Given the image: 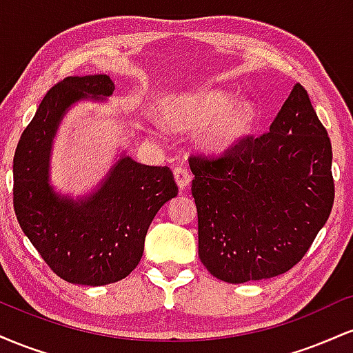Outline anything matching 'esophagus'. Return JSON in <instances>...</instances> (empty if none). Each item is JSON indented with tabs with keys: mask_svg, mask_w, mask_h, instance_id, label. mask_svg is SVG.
<instances>
[{
	"mask_svg": "<svg viewBox=\"0 0 353 353\" xmlns=\"http://www.w3.org/2000/svg\"><path fill=\"white\" fill-rule=\"evenodd\" d=\"M174 179H176L177 185H179L181 189L188 188L189 182H190V172L185 168H182V165H179V168L174 169Z\"/></svg>",
	"mask_w": 353,
	"mask_h": 353,
	"instance_id": "1",
	"label": "esophagus"
}]
</instances>
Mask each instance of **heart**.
Masks as SVG:
<instances>
[{
  "mask_svg": "<svg viewBox=\"0 0 353 353\" xmlns=\"http://www.w3.org/2000/svg\"><path fill=\"white\" fill-rule=\"evenodd\" d=\"M239 98L229 91H201L188 94L179 103V117L190 125H204L219 119L205 134V144L224 151L236 144L252 128L255 109L250 104L237 106Z\"/></svg>",
  "mask_w": 353,
  "mask_h": 353,
  "instance_id": "b5f03b06",
  "label": "heart"
}]
</instances>
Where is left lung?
Returning a JSON list of instances; mask_svg holds the SVG:
<instances>
[{
    "label": "left lung",
    "instance_id": "8db88e82",
    "mask_svg": "<svg viewBox=\"0 0 353 353\" xmlns=\"http://www.w3.org/2000/svg\"><path fill=\"white\" fill-rule=\"evenodd\" d=\"M189 165L201 262L224 282L287 272L330 216V139L299 83L269 132L219 156H190Z\"/></svg>",
    "mask_w": 353,
    "mask_h": 353
}]
</instances>
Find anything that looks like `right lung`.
<instances>
[{
	"instance_id": "obj_1",
	"label": "right lung",
	"mask_w": 353,
	"mask_h": 353,
	"mask_svg": "<svg viewBox=\"0 0 353 353\" xmlns=\"http://www.w3.org/2000/svg\"><path fill=\"white\" fill-rule=\"evenodd\" d=\"M108 74L70 76L46 92L24 129L13 159V204L23 232L52 272L79 285H106L139 264L152 219L177 185L169 168L145 165L123 152L91 192L74 199L51 184L56 132L72 104L106 101Z\"/></svg>"
}]
</instances>
